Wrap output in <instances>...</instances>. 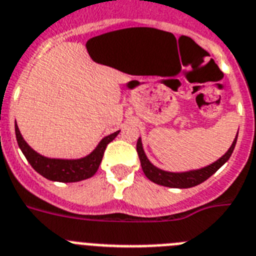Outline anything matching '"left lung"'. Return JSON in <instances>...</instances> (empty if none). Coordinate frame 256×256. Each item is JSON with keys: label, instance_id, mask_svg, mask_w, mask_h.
Instances as JSON below:
<instances>
[{"label": "left lung", "instance_id": "8db88e82", "mask_svg": "<svg viewBox=\"0 0 256 256\" xmlns=\"http://www.w3.org/2000/svg\"><path fill=\"white\" fill-rule=\"evenodd\" d=\"M238 136V133H237ZM237 136H236L234 141H233L232 146L229 148L228 152L222 155V158L214 162L212 164L207 166V167L200 168V170H193V171L188 172H168L163 171L160 168L155 167L152 162L148 159L145 152L142 148V141L138 138L137 141V152H138V158L141 162V167L145 174V176L149 178L150 181L155 182V184L162 185V186L168 188H180V189H186V188H193L196 185H200V182L206 181L210 176H212L220 167H222L232 155L233 150H234L236 142H237Z\"/></svg>", "mask_w": 256, "mask_h": 256}]
</instances>
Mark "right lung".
I'll return each mask as SVG.
<instances>
[{
	"label": "right lung",
	"instance_id": "add662e5",
	"mask_svg": "<svg viewBox=\"0 0 256 256\" xmlns=\"http://www.w3.org/2000/svg\"><path fill=\"white\" fill-rule=\"evenodd\" d=\"M119 132L120 130H116V132L104 137L101 140V142L97 145V148L90 154L84 156V158L56 159L46 158V156H44V155L34 152L24 141V138L20 134V130H19L18 126H16V122H15L16 141H18V145L20 148L22 152L24 154V156L30 162V164L41 176H44L48 180L58 181V182H78V181L92 178L97 172L100 164H101L106 146L119 134Z\"/></svg>",
	"mask_w": 256,
	"mask_h": 256
}]
</instances>
